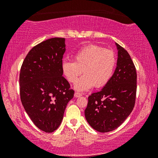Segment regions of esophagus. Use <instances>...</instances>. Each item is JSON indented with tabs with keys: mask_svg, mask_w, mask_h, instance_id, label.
Instances as JSON below:
<instances>
[{
	"mask_svg": "<svg viewBox=\"0 0 158 158\" xmlns=\"http://www.w3.org/2000/svg\"><path fill=\"white\" fill-rule=\"evenodd\" d=\"M75 97H76V98H77V97H81L82 96V94H81V93L79 92H75V94H74Z\"/></svg>",
	"mask_w": 158,
	"mask_h": 158,
	"instance_id": "esophagus-1",
	"label": "esophagus"
}]
</instances>
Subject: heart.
Masks as SVG:
<instances>
[{
  "label": "heart",
  "instance_id": "b5f03b06",
  "mask_svg": "<svg viewBox=\"0 0 158 158\" xmlns=\"http://www.w3.org/2000/svg\"><path fill=\"white\" fill-rule=\"evenodd\" d=\"M75 61L64 60L62 70L69 82L75 83V89L87 90L93 86L97 88L105 85L112 76L116 65V56L113 51L98 45H88L77 52Z\"/></svg>",
  "mask_w": 158,
  "mask_h": 158
}]
</instances>
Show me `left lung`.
Segmentation results:
<instances>
[{
  "label": "left lung",
  "instance_id": "left-lung-1",
  "mask_svg": "<svg viewBox=\"0 0 158 158\" xmlns=\"http://www.w3.org/2000/svg\"><path fill=\"white\" fill-rule=\"evenodd\" d=\"M118 59L114 75L103 89L88 96L85 116L95 130L117 128L132 111L137 93V72L130 55L116 43Z\"/></svg>",
  "mask_w": 158,
  "mask_h": 158
}]
</instances>
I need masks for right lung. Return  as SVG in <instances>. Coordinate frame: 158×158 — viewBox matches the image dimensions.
Wrapping results in <instances>:
<instances>
[{
  "label": "right lung",
  "instance_id": "add662e5",
  "mask_svg": "<svg viewBox=\"0 0 158 158\" xmlns=\"http://www.w3.org/2000/svg\"><path fill=\"white\" fill-rule=\"evenodd\" d=\"M64 38H52L34 46L23 60L19 75L20 97L26 112L39 129L53 132L61 124L74 96L62 76Z\"/></svg>",
  "mask_w": 158,
  "mask_h": 158
}]
</instances>
